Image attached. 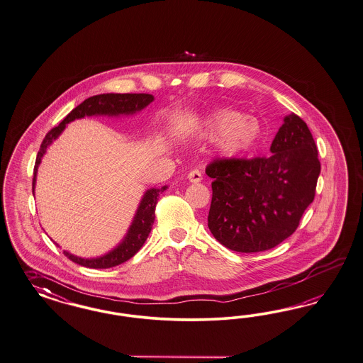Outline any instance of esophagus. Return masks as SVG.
<instances>
[{
    "label": "esophagus",
    "mask_w": 363,
    "mask_h": 363,
    "mask_svg": "<svg viewBox=\"0 0 363 363\" xmlns=\"http://www.w3.org/2000/svg\"><path fill=\"white\" fill-rule=\"evenodd\" d=\"M189 182H191V184H199L201 182V179H202V174H201L200 170H191L190 173L188 174Z\"/></svg>",
    "instance_id": "1"
}]
</instances>
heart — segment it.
Masks as SVG:
<instances>
[{
	"label": "heart",
	"instance_id": "b5f03b06",
	"mask_svg": "<svg viewBox=\"0 0 363 363\" xmlns=\"http://www.w3.org/2000/svg\"><path fill=\"white\" fill-rule=\"evenodd\" d=\"M201 134L214 137L216 151L225 158H236L252 150L262 138L260 122L250 115L218 110L201 123Z\"/></svg>",
	"mask_w": 363,
	"mask_h": 363
}]
</instances>
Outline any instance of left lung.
<instances>
[{"instance_id":"left-lung-1","label":"left lung","mask_w":363,"mask_h":363,"mask_svg":"<svg viewBox=\"0 0 363 363\" xmlns=\"http://www.w3.org/2000/svg\"><path fill=\"white\" fill-rule=\"evenodd\" d=\"M268 158L218 160L208 226L229 250H271L289 238L313 201L320 162L310 128L295 113L283 119Z\"/></svg>"}]
</instances>
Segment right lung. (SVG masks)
<instances>
[{"mask_svg": "<svg viewBox=\"0 0 363 363\" xmlns=\"http://www.w3.org/2000/svg\"><path fill=\"white\" fill-rule=\"evenodd\" d=\"M151 101H154V96L149 94H100L80 103L64 118L60 125L52 128L44 138L38 150L35 172H33V185H32L33 196H35V188H36L38 166L43 161V157L45 155L50 145L63 134L67 125H69L76 119H82L86 116H108V118L131 116L140 113L143 108H146L150 104ZM167 188H169L167 185H164L162 188H150L143 193L125 236L113 247V250L96 257H80L68 250H64V255L74 263L80 264L87 268H95V269L111 268L115 265L125 263L128 259H131L145 244L155 218L154 212H155L158 197ZM55 244L59 247L57 242Z\"/></svg>", "mask_w": 363, "mask_h": 363, "instance_id": "add662e5", "label": "right lung"}]
</instances>
